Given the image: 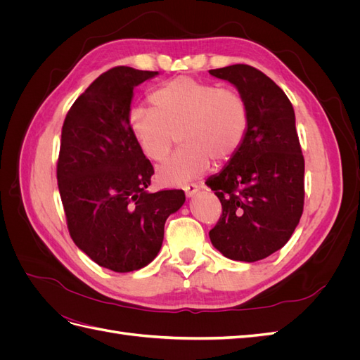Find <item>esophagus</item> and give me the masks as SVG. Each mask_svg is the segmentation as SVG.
I'll use <instances>...</instances> for the list:
<instances>
[{
    "instance_id": "esophagus-1",
    "label": "esophagus",
    "mask_w": 360,
    "mask_h": 360,
    "mask_svg": "<svg viewBox=\"0 0 360 360\" xmlns=\"http://www.w3.org/2000/svg\"><path fill=\"white\" fill-rule=\"evenodd\" d=\"M183 189H184V193H186V197L191 198V197H193V195L200 191V184L198 183H189Z\"/></svg>"
}]
</instances>
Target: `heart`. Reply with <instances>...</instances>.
Here are the masks:
<instances>
[{"label":"heart","mask_w":360,"mask_h":360,"mask_svg":"<svg viewBox=\"0 0 360 360\" xmlns=\"http://www.w3.org/2000/svg\"><path fill=\"white\" fill-rule=\"evenodd\" d=\"M155 108L135 106L129 115L132 134L151 160H162L176 143L183 147L158 168V180L181 186L198 179L216 162L230 160L245 143L249 106L234 86L180 76L151 94Z\"/></svg>","instance_id":"obj_1"}]
</instances>
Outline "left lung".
<instances>
[{"label":"left lung","instance_id":"1","mask_svg":"<svg viewBox=\"0 0 360 360\" xmlns=\"http://www.w3.org/2000/svg\"><path fill=\"white\" fill-rule=\"evenodd\" d=\"M231 82L249 106V129L240 150L207 186L222 204L209 236L222 255L263 259L284 246L303 213L304 159L296 117L287 94L248 64L209 70Z\"/></svg>","mask_w":360,"mask_h":360}]
</instances>
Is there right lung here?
Here are the masks:
<instances>
[{
    "instance_id": "1",
    "label": "right lung",
    "mask_w": 360,
    "mask_h": 360,
    "mask_svg": "<svg viewBox=\"0 0 360 360\" xmlns=\"http://www.w3.org/2000/svg\"><path fill=\"white\" fill-rule=\"evenodd\" d=\"M158 72L117 66L94 79L61 129L57 180L72 240L118 274L151 263L184 192L150 193L155 174L129 122L134 89Z\"/></svg>"
}]
</instances>
